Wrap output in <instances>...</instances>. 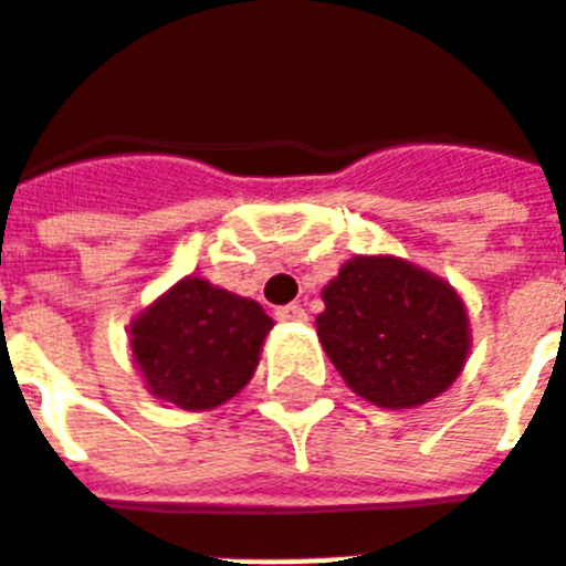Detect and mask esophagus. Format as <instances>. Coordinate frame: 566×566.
<instances>
[{
    "instance_id": "esophagus-1",
    "label": "esophagus",
    "mask_w": 566,
    "mask_h": 566,
    "mask_svg": "<svg viewBox=\"0 0 566 566\" xmlns=\"http://www.w3.org/2000/svg\"><path fill=\"white\" fill-rule=\"evenodd\" d=\"M277 318L280 322H295V325H301V322H307V310L301 307V304H286V307L277 310Z\"/></svg>"
}]
</instances>
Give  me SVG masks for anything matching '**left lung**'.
Instances as JSON below:
<instances>
[{"label": "left lung", "mask_w": 566, "mask_h": 566, "mask_svg": "<svg viewBox=\"0 0 566 566\" xmlns=\"http://www.w3.org/2000/svg\"><path fill=\"white\" fill-rule=\"evenodd\" d=\"M316 334L348 388L379 409H415L460 379L471 322L448 280L399 256H352L322 289Z\"/></svg>", "instance_id": "left-lung-1"}]
</instances>
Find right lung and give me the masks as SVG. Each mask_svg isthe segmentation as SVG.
Instances as JSON below:
<instances>
[{
  "label": "right lung",
  "mask_w": 566,
  "mask_h": 566,
  "mask_svg": "<svg viewBox=\"0 0 566 566\" xmlns=\"http://www.w3.org/2000/svg\"><path fill=\"white\" fill-rule=\"evenodd\" d=\"M274 318L253 298L178 280L130 322V355L143 385L185 411H208L241 394L259 367Z\"/></svg>",
  "instance_id": "right-lung-1"
}]
</instances>
